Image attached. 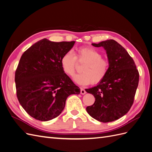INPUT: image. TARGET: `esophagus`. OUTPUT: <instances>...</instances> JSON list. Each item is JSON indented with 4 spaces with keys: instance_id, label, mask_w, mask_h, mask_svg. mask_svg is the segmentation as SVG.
<instances>
[{
    "instance_id": "34e87169",
    "label": "esophagus",
    "mask_w": 152,
    "mask_h": 152,
    "mask_svg": "<svg viewBox=\"0 0 152 152\" xmlns=\"http://www.w3.org/2000/svg\"><path fill=\"white\" fill-rule=\"evenodd\" d=\"M86 91L83 88H81V94H82V95H85V94H86Z\"/></svg>"
}]
</instances>
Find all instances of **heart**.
<instances>
[{"mask_svg":"<svg viewBox=\"0 0 152 152\" xmlns=\"http://www.w3.org/2000/svg\"><path fill=\"white\" fill-rule=\"evenodd\" d=\"M100 52L93 48L82 47L77 49L76 58L80 62H85L81 67V72L75 75L73 80L77 84L86 85L90 83L97 84L104 79L109 69V61L102 58ZM76 56L72 50H68L61 58L63 71L72 76L75 72Z\"/></svg>","mask_w":152,"mask_h":152,"instance_id":"b5f03b06","label":"heart"}]
</instances>
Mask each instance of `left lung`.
I'll return each instance as SVG.
<instances>
[{
  "mask_svg": "<svg viewBox=\"0 0 152 152\" xmlns=\"http://www.w3.org/2000/svg\"><path fill=\"white\" fill-rule=\"evenodd\" d=\"M106 51L109 69L105 77L96 86L86 89L94 96V105L86 107L93 118L102 122L114 121L131 109L139 82L135 63L125 48L114 40L91 43Z\"/></svg>",
  "mask_w": 152,
  "mask_h": 152,
  "instance_id": "left-lung-1",
  "label": "left lung"
}]
</instances>
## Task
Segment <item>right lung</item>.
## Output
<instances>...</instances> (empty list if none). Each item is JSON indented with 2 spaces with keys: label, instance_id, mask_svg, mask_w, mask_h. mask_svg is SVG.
I'll return each mask as SVG.
<instances>
[{
  "label": "right lung",
  "instance_id": "1",
  "mask_svg": "<svg viewBox=\"0 0 152 152\" xmlns=\"http://www.w3.org/2000/svg\"><path fill=\"white\" fill-rule=\"evenodd\" d=\"M75 42L43 38L23 53L15 72L17 97L27 113L48 121L61 114L67 98L80 89L63 71L61 58Z\"/></svg>",
  "mask_w": 152,
  "mask_h": 152
}]
</instances>
